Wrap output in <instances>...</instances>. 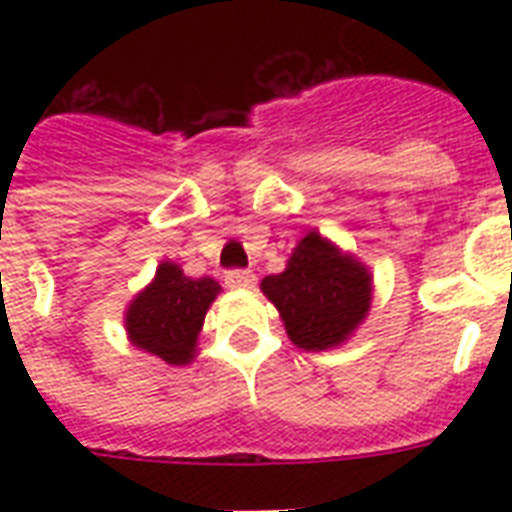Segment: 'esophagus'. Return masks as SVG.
Masks as SVG:
<instances>
[{
    "label": "esophagus",
    "instance_id": "esophagus-1",
    "mask_svg": "<svg viewBox=\"0 0 512 512\" xmlns=\"http://www.w3.org/2000/svg\"><path fill=\"white\" fill-rule=\"evenodd\" d=\"M255 273L252 271H228L225 273V287L231 289H249L255 287Z\"/></svg>",
    "mask_w": 512,
    "mask_h": 512
}]
</instances>
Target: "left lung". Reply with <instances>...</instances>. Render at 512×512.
Returning a JSON list of instances; mask_svg holds the SVG:
<instances>
[{
  "mask_svg": "<svg viewBox=\"0 0 512 512\" xmlns=\"http://www.w3.org/2000/svg\"><path fill=\"white\" fill-rule=\"evenodd\" d=\"M260 289L281 313L289 340L305 350L342 345L372 305V273L366 265L316 231L300 239L287 268L265 276Z\"/></svg>",
  "mask_w": 512,
  "mask_h": 512,
  "instance_id": "8db88e82",
  "label": "left lung"
}]
</instances>
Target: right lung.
I'll list each match as a JSON object with an SVG mask.
<instances>
[{"label": "right lung", "mask_w": 512, "mask_h": 512, "mask_svg": "<svg viewBox=\"0 0 512 512\" xmlns=\"http://www.w3.org/2000/svg\"><path fill=\"white\" fill-rule=\"evenodd\" d=\"M217 295L220 284L215 279H191L180 265L164 260L154 281L135 295L124 313L127 337L167 364H191L204 316Z\"/></svg>", "instance_id": "add662e5"}]
</instances>
